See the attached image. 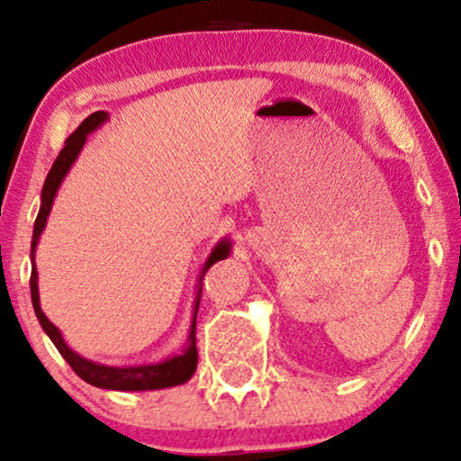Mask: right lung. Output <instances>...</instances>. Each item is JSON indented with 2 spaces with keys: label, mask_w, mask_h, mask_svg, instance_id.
<instances>
[{
  "label": "right lung",
  "mask_w": 461,
  "mask_h": 461,
  "mask_svg": "<svg viewBox=\"0 0 461 461\" xmlns=\"http://www.w3.org/2000/svg\"><path fill=\"white\" fill-rule=\"evenodd\" d=\"M108 121V113L104 110H97L86 116L83 123L78 125L72 136L66 140V147L61 149L59 157H57L55 163H52L49 176L44 180L42 195H40V212L36 217V223H33V238H32V278H29V289H32V304L33 311H36V317L46 336L50 338L52 345L57 347V351L63 355V359L72 366V370L78 375L83 381L89 383L93 387L102 389H114V392H153V389H166L174 385H183L187 383L197 368V347H195V317L197 308H200V298H202V278L206 274L208 267L217 264L219 259H227V255L231 253V240L230 238H221V240L214 244V249L208 255L206 264H203L200 272V281H197L195 289V300H194V319H191V328L187 336V345L172 357H166L163 361H157V364H140V366H106L97 364V361H91L78 355L72 348L68 347V342L63 340L61 331L57 330V325H52L46 317L42 306H40V291H38V270H36V247L40 242V236H42L46 219H49L52 202H55L57 191H59L63 178L68 176L69 167L74 166L76 157L83 150L86 136L102 127Z\"/></svg>",
  "instance_id": "add662e5"
}]
</instances>
